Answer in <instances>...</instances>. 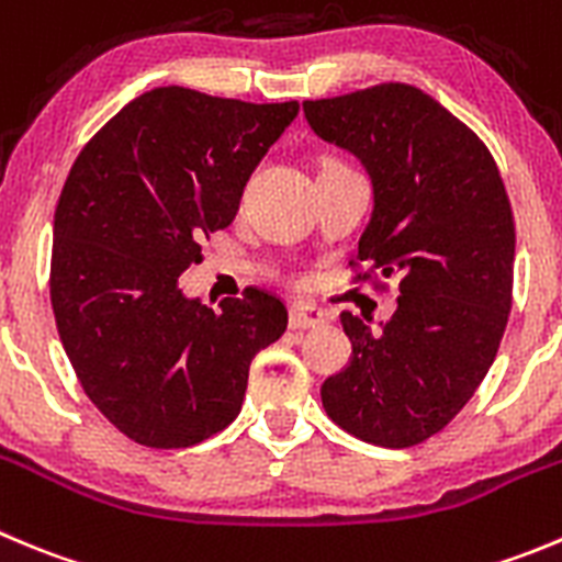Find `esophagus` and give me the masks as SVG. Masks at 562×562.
<instances>
[{
  "mask_svg": "<svg viewBox=\"0 0 562 562\" xmlns=\"http://www.w3.org/2000/svg\"><path fill=\"white\" fill-rule=\"evenodd\" d=\"M327 324V313L316 305H293L291 329H316Z\"/></svg>",
  "mask_w": 562,
  "mask_h": 562,
  "instance_id": "34e87169",
  "label": "esophagus"
}]
</instances>
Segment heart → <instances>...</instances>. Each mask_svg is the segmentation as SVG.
I'll use <instances>...</instances> for the list:
<instances>
[{
    "instance_id": "1",
    "label": "heart",
    "mask_w": 562,
    "mask_h": 562,
    "mask_svg": "<svg viewBox=\"0 0 562 562\" xmlns=\"http://www.w3.org/2000/svg\"><path fill=\"white\" fill-rule=\"evenodd\" d=\"M324 166H340V162L338 160H327V162H324Z\"/></svg>"
}]
</instances>
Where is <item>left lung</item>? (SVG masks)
I'll return each instance as SVG.
<instances>
[{
    "label": "left lung",
    "mask_w": 562,
    "mask_h": 562,
    "mask_svg": "<svg viewBox=\"0 0 562 562\" xmlns=\"http://www.w3.org/2000/svg\"><path fill=\"white\" fill-rule=\"evenodd\" d=\"M302 108L313 133L358 155L374 182L352 282L387 291L382 280H400L382 333L340 313L352 360L324 380V411L366 443L416 447L463 411L505 335L516 224L499 166L474 130L405 82Z\"/></svg>",
    "instance_id": "8db88e82"
}]
</instances>
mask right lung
Listing matches in <instances>:
<instances>
[{
  "mask_svg": "<svg viewBox=\"0 0 562 562\" xmlns=\"http://www.w3.org/2000/svg\"><path fill=\"white\" fill-rule=\"evenodd\" d=\"M169 86L140 93L86 144L55 210L49 296L97 411L149 449H186L240 413L249 366L288 327L260 288L222 307L186 299L202 240L229 227L246 180L296 119Z\"/></svg>",
  "mask_w": 562,
  "mask_h": 562,
  "instance_id": "1",
  "label": "right lung"
}]
</instances>
